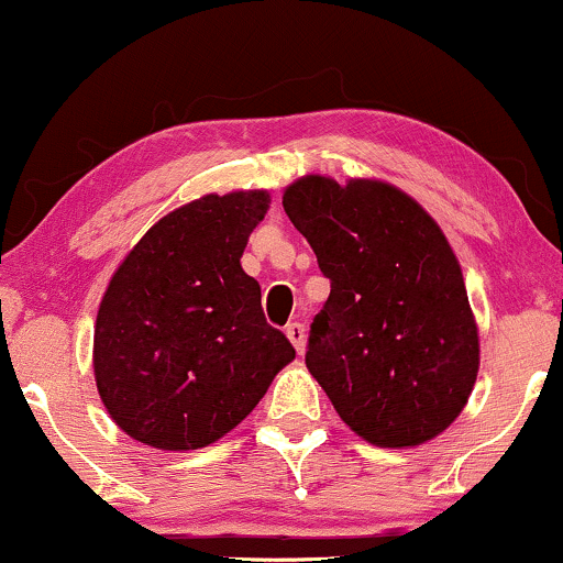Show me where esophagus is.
Returning a JSON list of instances; mask_svg holds the SVG:
<instances>
[{
  "mask_svg": "<svg viewBox=\"0 0 563 563\" xmlns=\"http://www.w3.org/2000/svg\"><path fill=\"white\" fill-rule=\"evenodd\" d=\"M286 335H288V341L294 343V349L299 351V354H303V343H307V330H303V324L290 322L286 328Z\"/></svg>",
  "mask_w": 563,
  "mask_h": 563,
  "instance_id": "1",
  "label": "esophagus"
}]
</instances>
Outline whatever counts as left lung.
Returning <instances> with one entry per match:
<instances>
[{
	"mask_svg": "<svg viewBox=\"0 0 563 563\" xmlns=\"http://www.w3.org/2000/svg\"><path fill=\"white\" fill-rule=\"evenodd\" d=\"M283 207L330 280L307 367L338 415L385 449L440 435L479 369L477 324L443 230L383 180L307 175Z\"/></svg>",
	"mask_w": 563,
	"mask_h": 563,
	"instance_id": "obj_1",
	"label": "left lung"
}]
</instances>
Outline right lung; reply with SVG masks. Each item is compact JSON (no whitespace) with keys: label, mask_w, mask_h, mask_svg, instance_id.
Instances as JSON below:
<instances>
[{"label":"right lung","mask_w":563,"mask_h":563,"mask_svg":"<svg viewBox=\"0 0 563 563\" xmlns=\"http://www.w3.org/2000/svg\"><path fill=\"white\" fill-rule=\"evenodd\" d=\"M267 209V191L201 196L148 228L112 275L93 328V377L139 443L205 449L252 415L296 356L241 267Z\"/></svg>","instance_id":"1"}]
</instances>
